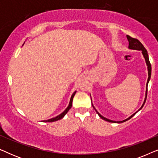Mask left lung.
<instances>
[{
  "label": "left lung",
  "instance_id": "8db88e82",
  "mask_svg": "<svg viewBox=\"0 0 158 158\" xmlns=\"http://www.w3.org/2000/svg\"><path fill=\"white\" fill-rule=\"evenodd\" d=\"M127 40H128V42H129V49H135V50H139V51H141L142 52V55H143V57L144 58V60H145V62H146V64L147 66H148V82H147V84H146V92H145V98H144V102L142 103V106L140 107V109L138 110L137 111H136L135 114H133L132 115L129 116V118H126V119L123 120V121H113V120H111V119H109V118L104 117V116H103L101 114H100L98 113V111H97V110L96 109V108L94 107V106L93 105V103H92V106H93V108L95 109V111H96V113L98 114V115L100 116V117L102 118V119L106 121V122H111V123H123L124 122H126V121L130 119V118L132 117L135 115L137 113L138 111H139V110H141L142 109V107H143V106L144 105V103H145V101H146V99H147V95H148V83L149 81H150V77H151V71H152V68H151V64H150V60H149V56H148V51L146 50V49L144 48V47L142 45V44L141 42H139V40H137V39H134L132 37H131V36H129V35H127ZM91 102H92V99H91Z\"/></svg>",
  "mask_w": 158,
  "mask_h": 158
}]
</instances>
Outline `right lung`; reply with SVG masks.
<instances>
[{
  "label": "right lung",
  "instance_id": "right-lung-1",
  "mask_svg": "<svg viewBox=\"0 0 158 158\" xmlns=\"http://www.w3.org/2000/svg\"><path fill=\"white\" fill-rule=\"evenodd\" d=\"M75 93H76V91H75L74 93H73L72 96H71L70 98V103H69V105L66 108V109L64 110V111L62 112V114H60V115H58L57 116H55V117L54 118H49V119L48 120H44L43 121V122H56V121H58L60 119H61V118H62L64 117V116H65V114L68 113L69 110H70L71 109V107H72V105H73V97H74Z\"/></svg>",
  "mask_w": 158,
  "mask_h": 158
}]
</instances>
